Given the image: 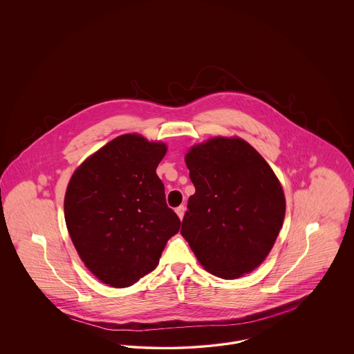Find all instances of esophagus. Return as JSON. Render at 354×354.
Masks as SVG:
<instances>
[{"label": "esophagus", "mask_w": 354, "mask_h": 354, "mask_svg": "<svg viewBox=\"0 0 354 354\" xmlns=\"http://www.w3.org/2000/svg\"><path fill=\"white\" fill-rule=\"evenodd\" d=\"M176 214H178V216L180 218V219H183V216H185V205H179L176 209Z\"/></svg>", "instance_id": "obj_1"}]
</instances>
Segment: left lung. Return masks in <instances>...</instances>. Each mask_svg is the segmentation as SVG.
Segmentation results:
<instances>
[{
  "label": "left lung",
  "mask_w": 354,
  "mask_h": 354,
  "mask_svg": "<svg viewBox=\"0 0 354 354\" xmlns=\"http://www.w3.org/2000/svg\"><path fill=\"white\" fill-rule=\"evenodd\" d=\"M195 194L180 234L199 263L237 279L268 256L286 216L283 188L270 165L240 138H212L185 155Z\"/></svg>",
  "instance_id": "8db88e82"
}]
</instances>
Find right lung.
Masks as SVG:
<instances>
[{
    "label": "right lung",
    "mask_w": 354,
    "mask_h": 354,
    "mask_svg": "<svg viewBox=\"0 0 354 354\" xmlns=\"http://www.w3.org/2000/svg\"><path fill=\"white\" fill-rule=\"evenodd\" d=\"M167 151L136 134L118 136L73 174L65 220L84 266L113 288L156 268L180 220L166 203L156 167Z\"/></svg>",
    "instance_id": "obj_1"
}]
</instances>
